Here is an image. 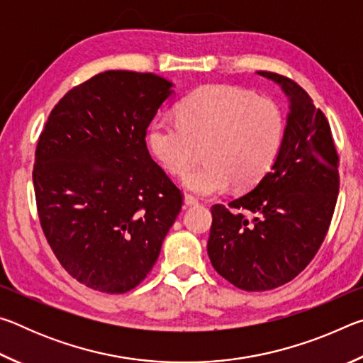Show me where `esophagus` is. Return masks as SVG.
I'll return each mask as SVG.
<instances>
[{
	"mask_svg": "<svg viewBox=\"0 0 363 363\" xmlns=\"http://www.w3.org/2000/svg\"><path fill=\"white\" fill-rule=\"evenodd\" d=\"M184 203H186V206H195V205H199V200L195 199L194 195H186L184 196Z\"/></svg>",
	"mask_w": 363,
	"mask_h": 363,
	"instance_id": "34e87169",
	"label": "esophagus"
}]
</instances>
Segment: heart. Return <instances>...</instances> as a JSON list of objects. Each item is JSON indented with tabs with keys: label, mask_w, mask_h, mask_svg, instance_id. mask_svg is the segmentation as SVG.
Masks as SVG:
<instances>
[{
	"label": "heart",
	"mask_w": 363,
	"mask_h": 363,
	"mask_svg": "<svg viewBox=\"0 0 363 363\" xmlns=\"http://www.w3.org/2000/svg\"><path fill=\"white\" fill-rule=\"evenodd\" d=\"M284 139V113L269 97L229 84L195 89L177 106V120L150 123L149 147L163 168L187 174L205 147V164L184 179L196 195H218L232 184L255 187L272 167Z\"/></svg>",
	"instance_id": "obj_1"
}]
</instances>
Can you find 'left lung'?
<instances>
[{
  "instance_id": "1",
  "label": "left lung",
  "mask_w": 363,
  "mask_h": 363,
  "mask_svg": "<svg viewBox=\"0 0 363 363\" xmlns=\"http://www.w3.org/2000/svg\"><path fill=\"white\" fill-rule=\"evenodd\" d=\"M257 75L290 97L284 140L272 169L251 192L211 206L206 247L216 272L245 291L274 290L303 272L323 243L340 192V157L327 116L291 78Z\"/></svg>"
}]
</instances>
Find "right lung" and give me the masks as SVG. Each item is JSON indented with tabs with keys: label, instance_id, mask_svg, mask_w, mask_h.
<instances>
[{
	"label": "right lung",
	"instance_id": "right-lung-1",
	"mask_svg": "<svg viewBox=\"0 0 363 363\" xmlns=\"http://www.w3.org/2000/svg\"><path fill=\"white\" fill-rule=\"evenodd\" d=\"M171 86L108 70L51 110L35 150L41 229L62 267L93 290L136 288L157 262L182 192L153 162L145 134Z\"/></svg>",
	"mask_w": 363,
	"mask_h": 363
}]
</instances>
